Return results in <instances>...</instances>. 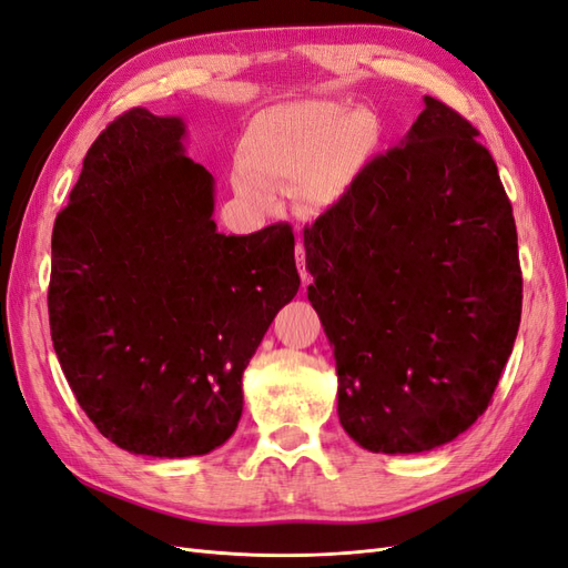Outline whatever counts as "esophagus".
Instances as JSON below:
<instances>
[{
    "label": "esophagus",
    "instance_id": "esophagus-1",
    "mask_svg": "<svg viewBox=\"0 0 568 568\" xmlns=\"http://www.w3.org/2000/svg\"><path fill=\"white\" fill-rule=\"evenodd\" d=\"M296 263H298V272H301L303 284H307V282H311V274H307V270H305V246L303 244H296Z\"/></svg>",
    "mask_w": 568,
    "mask_h": 568
}]
</instances>
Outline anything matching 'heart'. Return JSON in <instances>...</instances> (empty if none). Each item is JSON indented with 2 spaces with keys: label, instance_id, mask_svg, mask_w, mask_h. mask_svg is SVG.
<instances>
[{
  "label": "heart",
  "instance_id": "b5f03b06",
  "mask_svg": "<svg viewBox=\"0 0 568 568\" xmlns=\"http://www.w3.org/2000/svg\"><path fill=\"white\" fill-rule=\"evenodd\" d=\"M379 144V123L369 111H346L334 101H305L257 115L246 130L236 189L267 205V186L311 180L320 201L338 196Z\"/></svg>",
  "mask_w": 568,
  "mask_h": 568
}]
</instances>
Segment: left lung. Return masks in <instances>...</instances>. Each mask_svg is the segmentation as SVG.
<instances>
[{"instance_id":"1","label":"left lung","mask_w":568,"mask_h":568,"mask_svg":"<svg viewBox=\"0 0 568 568\" xmlns=\"http://www.w3.org/2000/svg\"><path fill=\"white\" fill-rule=\"evenodd\" d=\"M426 109L303 230L338 419L372 453L450 443L484 415L521 322L511 203L478 130Z\"/></svg>"}]
</instances>
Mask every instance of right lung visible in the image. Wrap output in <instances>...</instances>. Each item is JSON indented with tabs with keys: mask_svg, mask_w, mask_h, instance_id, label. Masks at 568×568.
<instances>
[{
	"mask_svg": "<svg viewBox=\"0 0 568 568\" xmlns=\"http://www.w3.org/2000/svg\"><path fill=\"white\" fill-rule=\"evenodd\" d=\"M178 115L130 109L82 161L51 232L49 329L101 436L151 457L215 450L242 419V374L298 294L294 230L220 234L215 182Z\"/></svg>",
	"mask_w": 568,
	"mask_h": 568,
	"instance_id": "add662e5",
	"label": "right lung"
}]
</instances>
